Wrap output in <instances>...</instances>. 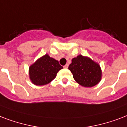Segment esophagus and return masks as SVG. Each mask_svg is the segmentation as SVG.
Listing matches in <instances>:
<instances>
[{
  "label": "esophagus",
  "instance_id": "obj_1",
  "mask_svg": "<svg viewBox=\"0 0 127 127\" xmlns=\"http://www.w3.org/2000/svg\"><path fill=\"white\" fill-rule=\"evenodd\" d=\"M68 66H69L68 64H67L66 65H65L64 66V68H68Z\"/></svg>",
  "mask_w": 127,
  "mask_h": 127
}]
</instances>
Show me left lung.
Wrapping results in <instances>:
<instances>
[{
	"instance_id": "left-lung-1",
	"label": "left lung",
	"mask_w": 127,
	"mask_h": 127,
	"mask_svg": "<svg viewBox=\"0 0 127 127\" xmlns=\"http://www.w3.org/2000/svg\"><path fill=\"white\" fill-rule=\"evenodd\" d=\"M68 69L72 73L73 79L83 87H93L101 80V70L99 64L81 55L72 59Z\"/></svg>"
}]
</instances>
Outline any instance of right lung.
<instances>
[{
    "label": "right lung",
    "instance_id": "1",
    "mask_svg": "<svg viewBox=\"0 0 127 127\" xmlns=\"http://www.w3.org/2000/svg\"><path fill=\"white\" fill-rule=\"evenodd\" d=\"M62 68L58 61L46 54L30 67L29 75L34 84L44 85L52 81Z\"/></svg>",
    "mask_w": 127,
    "mask_h": 127
}]
</instances>
